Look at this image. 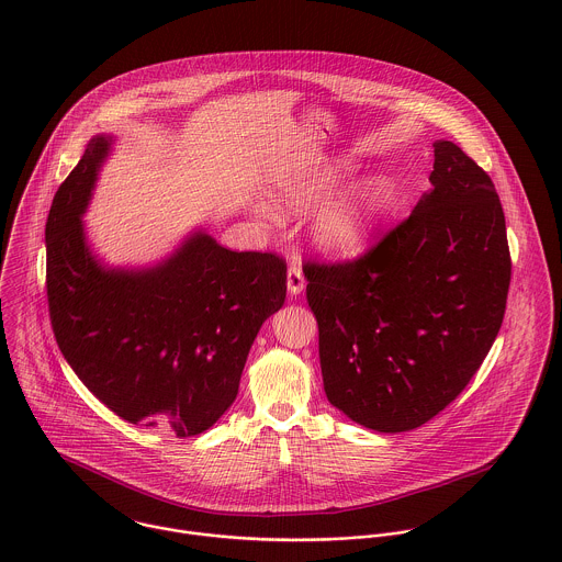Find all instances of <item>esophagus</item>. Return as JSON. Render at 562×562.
Listing matches in <instances>:
<instances>
[{
    "label": "esophagus",
    "instance_id": "34e87169",
    "mask_svg": "<svg viewBox=\"0 0 562 562\" xmlns=\"http://www.w3.org/2000/svg\"><path fill=\"white\" fill-rule=\"evenodd\" d=\"M303 290H305V274H303V270H301L299 263H292L290 270H288V292H290L292 296H296V294H301Z\"/></svg>",
    "mask_w": 562,
    "mask_h": 562
}]
</instances>
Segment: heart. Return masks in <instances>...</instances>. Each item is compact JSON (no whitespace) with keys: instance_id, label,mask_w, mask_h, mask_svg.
<instances>
[{"instance_id":"1","label":"heart","mask_w":562,"mask_h":562,"mask_svg":"<svg viewBox=\"0 0 562 562\" xmlns=\"http://www.w3.org/2000/svg\"><path fill=\"white\" fill-rule=\"evenodd\" d=\"M355 170L350 160H307L281 170L268 190L270 207L281 216L314 210ZM394 201V183L385 175L368 177L328 201L312 221L310 236L328 255H352L372 238Z\"/></svg>"}]
</instances>
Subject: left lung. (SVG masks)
Segmentation results:
<instances>
[{
    "label": "left lung",
    "instance_id": "obj_1",
    "mask_svg": "<svg viewBox=\"0 0 562 562\" xmlns=\"http://www.w3.org/2000/svg\"><path fill=\"white\" fill-rule=\"evenodd\" d=\"M432 190L366 255L307 261L326 398L352 422L413 430L479 372L504 321L510 252L491 177L437 140Z\"/></svg>",
    "mask_w": 562,
    "mask_h": 562
}]
</instances>
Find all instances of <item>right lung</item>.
<instances>
[{
    "instance_id": "right-lung-1",
    "label": "right lung",
    "mask_w": 562,
    "mask_h": 562,
    "mask_svg": "<svg viewBox=\"0 0 562 562\" xmlns=\"http://www.w3.org/2000/svg\"><path fill=\"white\" fill-rule=\"evenodd\" d=\"M110 147V136L90 138L47 216L54 335L81 383L119 417L192 437L236 401L261 324L285 303L288 266L274 252L229 250L205 232L156 266H103L81 216Z\"/></svg>"
}]
</instances>
